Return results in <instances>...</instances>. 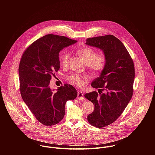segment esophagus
<instances>
[{"label":"esophagus","mask_w":155,"mask_h":155,"mask_svg":"<svg viewBox=\"0 0 155 155\" xmlns=\"http://www.w3.org/2000/svg\"><path fill=\"white\" fill-rule=\"evenodd\" d=\"M77 99H79V100H84V96H83V94L81 91H78V94H77Z\"/></svg>","instance_id":"34e87169"}]
</instances>
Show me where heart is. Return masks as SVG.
<instances>
[{
    "label": "heart",
    "mask_w": 155,
    "mask_h": 155,
    "mask_svg": "<svg viewBox=\"0 0 155 155\" xmlns=\"http://www.w3.org/2000/svg\"><path fill=\"white\" fill-rule=\"evenodd\" d=\"M79 56L86 64L88 69L95 74H99L105 68L107 58L104 54H97V52L89 47L80 48L77 51ZM70 54L65 51L60 56V64L63 67L68 65ZM69 81L78 87H81L84 83L89 80L87 76H80L78 74H72L68 77Z\"/></svg>",
    "instance_id": "1"
}]
</instances>
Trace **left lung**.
I'll use <instances>...</instances> for the list:
<instances>
[{
    "label": "left lung",
    "instance_id": "left-lung-1",
    "mask_svg": "<svg viewBox=\"0 0 155 155\" xmlns=\"http://www.w3.org/2000/svg\"><path fill=\"white\" fill-rule=\"evenodd\" d=\"M86 44L102 50L107 58L101 75L91 84L98 93L84 94L94 105L93 113L87 115L88 123L104 127L120 117L133 95L134 64L123 43L113 35L87 38Z\"/></svg>",
    "mask_w": 155,
    "mask_h": 155
}]
</instances>
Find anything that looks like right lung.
I'll list each match as a JSON object with an SVG mask.
<instances>
[{
    "label": "right lung",
    "mask_w": 155,
    "mask_h": 155,
    "mask_svg": "<svg viewBox=\"0 0 155 155\" xmlns=\"http://www.w3.org/2000/svg\"><path fill=\"white\" fill-rule=\"evenodd\" d=\"M76 42L64 36L48 34L31 43L21 56L18 69L21 97L45 126L59 123L65 115V102L77 96L70 84L61 86L56 92L49 87L51 77L59 69V51Z\"/></svg>",
    "instance_id": "add662e5"
}]
</instances>
